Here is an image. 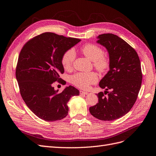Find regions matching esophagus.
<instances>
[{
  "label": "esophagus",
  "instance_id": "esophagus-1",
  "mask_svg": "<svg viewBox=\"0 0 156 156\" xmlns=\"http://www.w3.org/2000/svg\"><path fill=\"white\" fill-rule=\"evenodd\" d=\"M80 94H81V95H87L88 92H84V91H80Z\"/></svg>",
  "mask_w": 156,
  "mask_h": 156
}]
</instances>
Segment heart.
<instances>
[{
	"mask_svg": "<svg viewBox=\"0 0 156 156\" xmlns=\"http://www.w3.org/2000/svg\"><path fill=\"white\" fill-rule=\"evenodd\" d=\"M82 53L88 59L94 62L96 69L104 73L109 68V60L103 56V51L100 47L92 44H88L81 48ZM75 58V53L73 49L66 51L61 58V63L65 69L72 68ZM98 75L95 72H79L71 77V83L81 89H87L90 85L98 81Z\"/></svg>",
	"mask_w": 156,
	"mask_h": 156,
	"instance_id": "1",
	"label": "heart"
}]
</instances>
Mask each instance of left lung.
Returning <instances> with one entry per match:
<instances>
[{"label":"left lung","mask_w":156,"mask_h":156,"mask_svg":"<svg viewBox=\"0 0 156 156\" xmlns=\"http://www.w3.org/2000/svg\"><path fill=\"white\" fill-rule=\"evenodd\" d=\"M97 38L109 56V70L99 83L108 96L98 93V103L89 111L99 120L112 121L124 116L135 104L143 79L140 62L135 50L118 36L103 34Z\"/></svg>","instance_id":"1"}]
</instances>
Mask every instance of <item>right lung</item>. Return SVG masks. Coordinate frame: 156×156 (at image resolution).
Returning <instances> with one entry per match:
<instances>
[{
  "instance_id": "obj_1",
  "label": "right lung",
  "mask_w": 156,
  "mask_h": 156,
  "mask_svg": "<svg viewBox=\"0 0 156 156\" xmlns=\"http://www.w3.org/2000/svg\"><path fill=\"white\" fill-rule=\"evenodd\" d=\"M81 40L45 32L33 37L23 46L16 67V77L23 100L40 119L48 122L68 115L71 97L79 95L72 86L58 93L52 86L64 72L61 58L66 51ZM59 83H62L61 80Z\"/></svg>"
}]
</instances>
